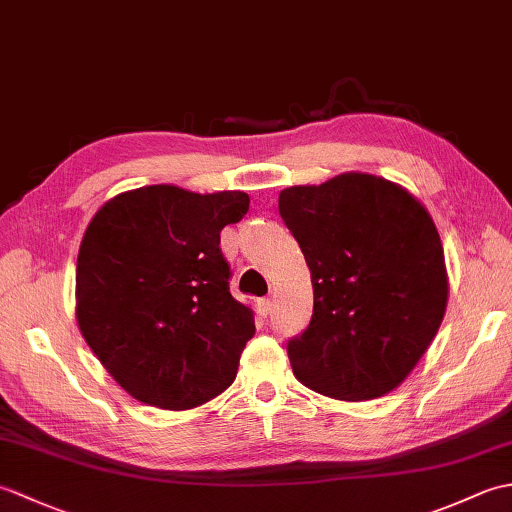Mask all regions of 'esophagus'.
I'll use <instances>...</instances> for the list:
<instances>
[{
    "label": "esophagus",
    "instance_id": "1",
    "mask_svg": "<svg viewBox=\"0 0 512 512\" xmlns=\"http://www.w3.org/2000/svg\"><path fill=\"white\" fill-rule=\"evenodd\" d=\"M257 310H259V314H262V317H268L270 310H273V301H270L268 297L259 299V301H257Z\"/></svg>",
    "mask_w": 512,
    "mask_h": 512
}]
</instances>
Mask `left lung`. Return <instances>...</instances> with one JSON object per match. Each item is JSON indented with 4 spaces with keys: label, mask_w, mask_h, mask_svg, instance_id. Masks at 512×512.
Instances as JSON below:
<instances>
[{
    "label": "left lung",
    "mask_w": 512,
    "mask_h": 512,
    "mask_svg": "<svg viewBox=\"0 0 512 512\" xmlns=\"http://www.w3.org/2000/svg\"><path fill=\"white\" fill-rule=\"evenodd\" d=\"M279 215L314 290L308 328L288 341L292 372L336 400L385 396L427 352L447 310L431 215L398 184L367 173L284 189Z\"/></svg>",
    "instance_id": "8db88e82"
}]
</instances>
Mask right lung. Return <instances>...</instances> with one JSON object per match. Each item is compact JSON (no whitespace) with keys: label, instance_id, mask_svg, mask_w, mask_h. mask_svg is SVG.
Returning a JSON list of instances; mask_svg holds the SVG:
<instances>
[{"label":"right lung","instance_id":"right-lung-1","mask_svg":"<svg viewBox=\"0 0 512 512\" xmlns=\"http://www.w3.org/2000/svg\"><path fill=\"white\" fill-rule=\"evenodd\" d=\"M248 202L242 191L154 184L116 195L92 217L76 259V321L136 400L191 409L235 380L255 321L228 288L220 233Z\"/></svg>","mask_w":512,"mask_h":512}]
</instances>
